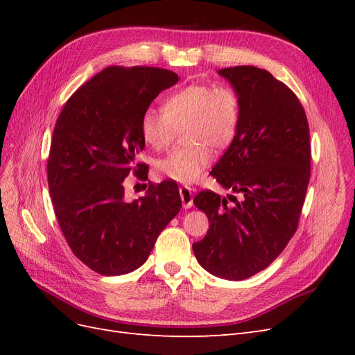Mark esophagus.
<instances>
[{"label":"esophagus","instance_id":"obj_1","mask_svg":"<svg viewBox=\"0 0 355 355\" xmlns=\"http://www.w3.org/2000/svg\"><path fill=\"white\" fill-rule=\"evenodd\" d=\"M179 192H180V198H182V204H184V207L185 209L192 207V201H194V189L189 187H180Z\"/></svg>","mask_w":355,"mask_h":355}]
</instances>
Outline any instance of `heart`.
Here are the masks:
<instances>
[{"instance_id": "heart-1", "label": "heart", "mask_w": 355, "mask_h": 355, "mask_svg": "<svg viewBox=\"0 0 355 355\" xmlns=\"http://www.w3.org/2000/svg\"><path fill=\"white\" fill-rule=\"evenodd\" d=\"M241 103L237 92L227 84H189L171 93L163 112L146 110L141 118L144 142L158 151L183 130L184 145L155 161L163 178L192 184L213 161L210 148H228L237 136Z\"/></svg>"}]
</instances>
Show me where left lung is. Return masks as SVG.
<instances>
[{
  "label": "left lung",
  "mask_w": 355,
  "mask_h": 355,
  "mask_svg": "<svg viewBox=\"0 0 355 355\" xmlns=\"http://www.w3.org/2000/svg\"><path fill=\"white\" fill-rule=\"evenodd\" d=\"M219 75L241 103L237 136L210 173L231 194L196 196L210 227L192 250L204 270L239 282L270 266L297 230L311 176L309 127L297 96L268 71L234 67Z\"/></svg>",
  "instance_id": "left-lung-1"
}]
</instances>
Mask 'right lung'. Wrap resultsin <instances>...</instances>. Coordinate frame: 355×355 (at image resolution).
<instances>
[{
  "label": "right lung",
  "mask_w": 355,
  "mask_h": 355,
  "mask_svg": "<svg viewBox=\"0 0 355 355\" xmlns=\"http://www.w3.org/2000/svg\"><path fill=\"white\" fill-rule=\"evenodd\" d=\"M178 81L163 68L108 67L71 96L58 118L47 159L53 207L72 253L98 274L123 275L144 265L182 207L173 180L124 200L128 175L148 179V166L135 161L145 146L142 114Z\"/></svg>",
  "instance_id": "1"
}]
</instances>
